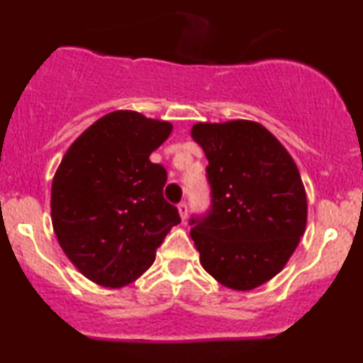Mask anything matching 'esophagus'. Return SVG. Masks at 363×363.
<instances>
[{
  "instance_id": "34e87169",
  "label": "esophagus",
  "mask_w": 363,
  "mask_h": 363,
  "mask_svg": "<svg viewBox=\"0 0 363 363\" xmlns=\"http://www.w3.org/2000/svg\"><path fill=\"white\" fill-rule=\"evenodd\" d=\"M179 210V215H181V220L184 222V220L187 218V211H189V208H187V203H181V205L177 206Z\"/></svg>"
}]
</instances>
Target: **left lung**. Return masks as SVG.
Listing matches in <instances>:
<instances>
[{"instance_id":"obj_1","label":"left lung","mask_w":363,"mask_h":363,"mask_svg":"<svg viewBox=\"0 0 363 363\" xmlns=\"http://www.w3.org/2000/svg\"><path fill=\"white\" fill-rule=\"evenodd\" d=\"M208 158L211 210L191 218L199 262L232 290H252L285 268L307 225L306 187L286 148L262 124L196 123Z\"/></svg>"}]
</instances>
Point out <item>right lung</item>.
I'll return each mask as SVG.
<instances>
[{"label":"right lung","mask_w":363,"mask_h":363,"mask_svg":"<svg viewBox=\"0 0 363 363\" xmlns=\"http://www.w3.org/2000/svg\"><path fill=\"white\" fill-rule=\"evenodd\" d=\"M172 133L167 121L114 111L73 141L52 179L51 218L61 249L90 281L119 289L141 277L174 225L167 172L150 155Z\"/></svg>","instance_id":"1"}]
</instances>
